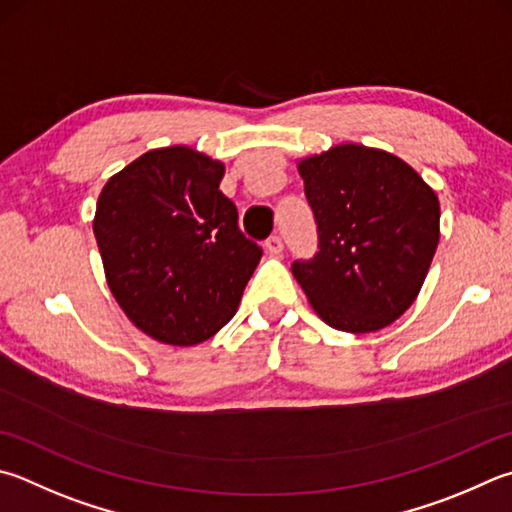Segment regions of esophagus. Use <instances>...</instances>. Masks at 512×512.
Wrapping results in <instances>:
<instances>
[{"label":"esophagus","instance_id":"esophagus-1","mask_svg":"<svg viewBox=\"0 0 512 512\" xmlns=\"http://www.w3.org/2000/svg\"><path fill=\"white\" fill-rule=\"evenodd\" d=\"M266 250L271 255H280L284 250V244H282V237L280 235H271L266 239Z\"/></svg>","mask_w":512,"mask_h":512}]
</instances>
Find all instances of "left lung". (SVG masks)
<instances>
[{"label":"left lung","instance_id":"1","mask_svg":"<svg viewBox=\"0 0 512 512\" xmlns=\"http://www.w3.org/2000/svg\"><path fill=\"white\" fill-rule=\"evenodd\" d=\"M318 253L291 271L315 313L338 331L369 333L410 309L439 244V199L410 165L362 145L300 163Z\"/></svg>","mask_w":512,"mask_h":512}]
</instances>
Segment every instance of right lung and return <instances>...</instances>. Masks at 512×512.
<instances>
[{
    "label": "right lung",
    "mask_w": 512,
    "mask_h": 512,
    "mask_svg": "<svg viewBox=\"0 0 512 512\" xmlns=\"http://www.w3.org/2000/svg\"><path fill=\"white\" fill-rule=\"evenodd\" d=\"M224 165L174 145L111 176L94 235L107 284L138 329L165 345H197L235 315L262 259L219 190Z\"/></svg>",
    "instance_id": "add662e5"
}]
</instances>
